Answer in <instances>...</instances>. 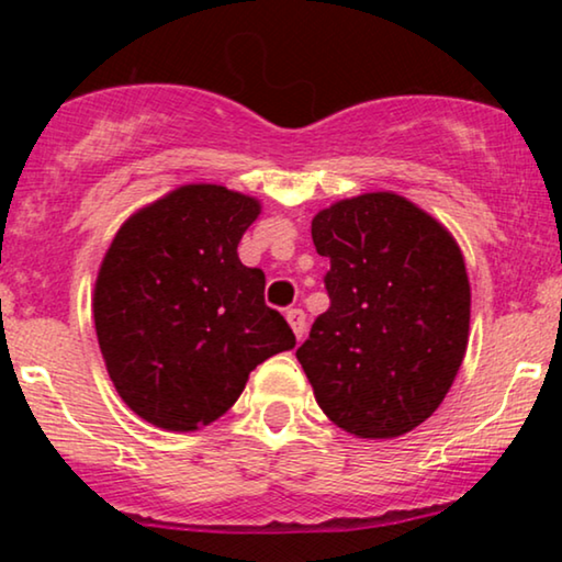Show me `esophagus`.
<instances>
[{
    "mask_svg": "<svg viewBox=\"0 0 562 562\" xmlns=\"http://www.w3.org/2000/svg\"><path fill=\"white\" fill-rule=\"evenodd\" d=\"M286 319H289L291 329H294L296 340H302L304 333H306V314L302 310H289L286 312Z\"/></svg>",
    "mask_w": 562,
    "mask_h": 562,
    "instance_id": "esophagus-1",
    "label": "esophagus"
}]
</instances>
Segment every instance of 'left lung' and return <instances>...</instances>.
<instances>
[{
  "instance_id": "1",
  "label": "left lung",
  "mask_w": 562,
  "mask_h": 562,
  "mask_svg": "<svg viewBox=\"0 0 562 562\" xmlns=\"http://www.w3.org/2000/svg\"><path fill=\"white\" fill-rule=\"evenodd\" d=\"M329 258V310L296 350L319 409L368 440L412 432L465 358L471 283L456 237L394 191L340 199L312 220Z\"/></svg>"
}]
</instances>
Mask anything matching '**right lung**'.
I'll return each mask as SVG.
<instances>
[{
	"mask_svg": "<svg viewBox=\"0 0 562 562\" xmlns=\"http://www.w3.org/2000/svg\"><path fill=\"white\" fill-rule=\"evenodd\" d=\"M260 202L187 183L117 229L94 283L106 373L130 409L168 432L212 425L248 375L296 337L266 306V276L237 258Z\"/></svg>",
	"mask_w": 562,
	"mask_h": 562,
	"instance_id": "right-lung-1",
	"label": "right lung"
}]
</instances>
